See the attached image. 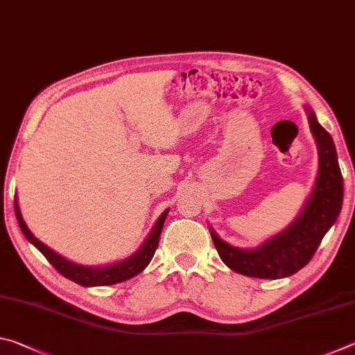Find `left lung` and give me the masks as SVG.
Listing matches in <instances>:
<instances>
[{
    "mask_svg": "<svg viewBox=\"0 0 355 355\" xmlns=\"http://www.w3.org/2000/svg\"><path fill=\"white\" fill-rule=\"evenodd\" d=\"M305 110L318 146L320 167L313 191L297 218L279 235L249 250L225 243L209 227L220 260L238 274L257 279H282L296 274L311 260L324 235L341 211L343 177L335 144L332 136L316 120L315 112L309 106H305Z\"/></svg>",
    "mask_w": 355,
    "mask_h": 355,
    "instance_id": "obj_1",
    "label": "left lung"
}]
</instances>
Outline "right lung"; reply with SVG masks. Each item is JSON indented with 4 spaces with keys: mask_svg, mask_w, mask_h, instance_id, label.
I'll return each instance as SVG.
<instances>
[{
    "mask_svg": "<svg viewBox=\"0 0 355 355\" xmlns=\"http://www.w3.org/2000/svg\"><path fill=\"white\" fill-rule=\"evenodd\" d=\"M14 205H15L17 220H19V225L21 228L23 235L26 236L28 241L34 244L35 248L44 254L46 260L53 264V268L58 269V272H61L64 277H67L71 282H75V284L83 285V286H101V285L120 284V282L128 280L139 272H142L144 269L148 266V263L152 261L155 250L159 244V236H161V232H163L164 220L167 218V213H169V209H166V211L159 216L158 220H156V224L152 228V232L148 233L147 239L142 243L141 249H137L136 254L128 257L127 260L107 264V266L92 268V266H81V264L70 261L67 258L56 254L55 250H51L42 241H39V239L35 238L31 233V230L28 228L26 222L23 220L17 197H15Z\"/></svg>",
    "mask_w": 355,
    "mask_h": 355,
    "instance_id": "obj_1",
    "label": "right lung"
}]
</instances>
